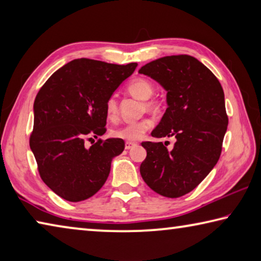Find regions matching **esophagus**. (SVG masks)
Returning a JSON list of instances; mask_svg holds the SVG:
<instances>
[{"mask_svg":"<svg viewBox=\"0 0 261 261\" xmlns=\"http://www.w3.org/2000/svg\"><path fill=\"white\" fill-rule=\"evenodd\" d=\"M136 143H132V141H126L125 143V149H130V148H132L134 146H136Z\"/></svg>","mask_w":261,"mask_h":261,"instance_id":"esophagus-1","label":"esophagus"}]
</instances>
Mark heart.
<instances>
[{
	"label": "heart",
	"mask_w": 261,
	"mask_h": 261,
	"mask_svg": "<svg viewBox=\"0 0 261 261\" xmlns=\"http://www.w3.org/2000/svg\"><path fill=\"white\" fill-rule=\"evenodd\" d=\"M127 91L136 98L140 100H145L144 102V109L148 110L152 113H159L161 110V101L159 99H149L154 92L153 84L144 78L135 79L127 85ZM106 115L110 121H115L118 115V107L116 99L114 96H110L107 99L105 105ZM153 125L152 121L149 118H141L139 121L136 122H129L123 124L122 126L117 127L113 131V135L117 138H122L125 140H138L141 138L146 132L151 129Z\"/></svg>",
	"instance_id": "obj_1"
}]
</instances>
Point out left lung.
Wrapping results in <instances>:
<instances>
[{"label": "left lung", "instance_id": "left-lung-1", "mask_svg": "<svg viewBox=\"0 0 261 261\" xmlns=\"http://www.w3.org/2000/svg\"><path fill=\"white\" fill-rule=\"evenodd\" d=\"M138 72L167 90L168 108L152 136L176 138L171 149L161 141L141 143L147 152L141 177L163 197H182L201 183L222 152L228 126L223 88L208 68L190 55L161 57Z\"/></svg>", "mask_w": 261, "mask_h": 261}]
</instances>
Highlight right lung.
<instances>
[{"mask_svg":"<svg viewBox=\"0 0 261 261\" xmlns=\"http://www.w3.org/2000/svg\"><path fill=\"white\" fill-rule=\"evenodd\" d=\"M137 65L77 59L39 90L30 147L43 183L63 199L82 201L95 194L107 180L112 159L124 151L120 138H99L90 148L84 144L107 131L106 101Z\"/></svg>","mask_w":261,"mask_h":261,"instance_id":"obj_1","label":"right lung"}]
</instances>
